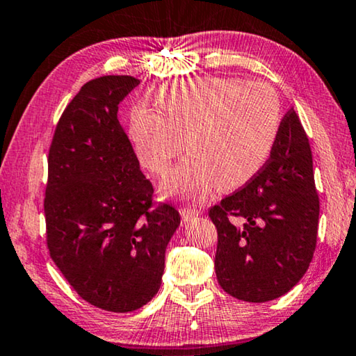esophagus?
Instances as JSON below:
<instances>
[{"label":"esophagus","mask_w":356,"mask_h":356,"mask_svg":"<svg viewBox=\"0 0 356 356\" xmlns=\"http://www.w3.org/2000/svg\"><path fill=\"white\" fill-rule=\"evenodd\" d=\"M199 213H200L199 210H193V209H188V207L179 210V215H181L183 221H189L191 218H194V216H197Z\"/></svg>","instance_id":"34e87169"}]
</instances>
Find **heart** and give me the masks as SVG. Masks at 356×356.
<instances>
[{"mask_svg":"<svg viewBox=\"0 0 356 356\" xmlns=\"http://www.w3.org/2000/svg\"><path fill=\"white\" fill-rule=\"evenodd\" d=\"M161 112L136 107L130 136L141 165L163 175L184 151L189 156L162 183L167 195L202 199L215 188L244 186L265 167L281 130V101L264 81L200 76L173 81L156 92Z\"/></svg>","mask_w":356,"mask_h":356,"instance_id":"obj_1","label":"heart"}]
</instances>
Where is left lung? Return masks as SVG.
I'll use <instances>...</instances> for the list:
<instances>
[{"label":"left lung","mask_w":356,"mask_h":356,"mask_svg":"<svg viewBox=\"0 0 356 356\" xmlns=\"http://www.w3.org/2000/svg\"><path fill=\"white\" fill-rule=\"evenodd\" d=\"M209 216L218 231L216 280L229 296L275 300L302 280L316 247L319 199L310 143L296 111L281 120L260 173Z\"/></svg>","instance_id":"left-lung-1"}]
</instances>
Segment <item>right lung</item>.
Wrapping results in <instances>:
<instances>
[{"label":"right lung","instance_id":"add662e5","mask_svg":"<svg viewBox=\"0 0 356 356\" xmlns=\"http://www.w3.org/2000/svg\"><path fill=\"white\" fill-rule=\"evenodd\" d=\"M138 85L133 76L107 75L81 86L56 127L48 159L51 259L83 300L114 313L152 300L179 226L172 205L152 207V184L118 122V104Z\"/></svg>","mask_w":356,"mask_h":356}]
</instances>
